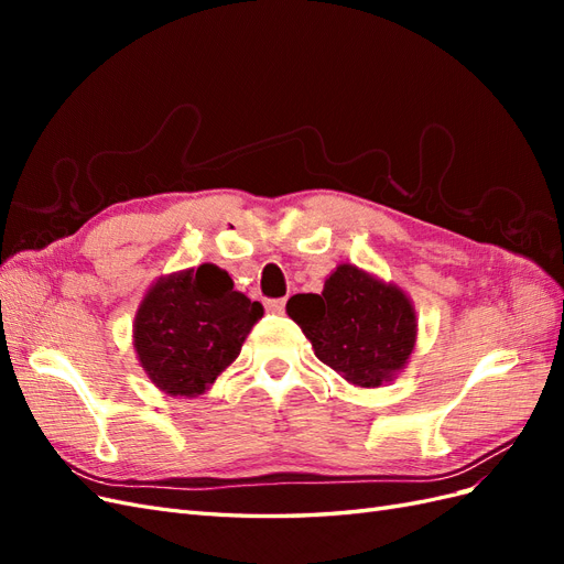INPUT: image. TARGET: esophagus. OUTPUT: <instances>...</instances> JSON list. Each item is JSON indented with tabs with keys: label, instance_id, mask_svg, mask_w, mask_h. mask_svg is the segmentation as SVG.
<instances>
[{
	"label": "esophagus",
	"instance_id": "obj_1",
	"mask_svg": "<svg viewBox=\"0 0 564 564\" xmlns=\"http://www.w3.org/2000/svg\"><path fill=\"white\" fill-rule=\"evenodd\" d=\"M284 305H286L284 299H272V301L265 303V308H268L270 313H284Z\"/></svg>",
	"mask_w": 564,
	"mask_h": 564
}]
</instances>
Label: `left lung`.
I'll list each match as a JSON object with an SVG mask.
<instances>
[{
  "instance_id": "8db88e82",
  "label": "left lung",
  "mask_w": 564,
  "mask_h": 564,
  "mask_svg": "<svg viewBox=\"0 0 564 564\" xmlns=\"http://www.w3.org/2000/svg\"><path fill=\"white\" fill-rule=\"evenodd\" d=\"M286 313L324 365L360 388H379L416 346V313L400 286L357 265H338L322 294H296Z\"/></svg>"
}]
</instances>
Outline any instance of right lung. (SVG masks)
Wrapping results in <instances>:
<instances>
[{
	"instance_id": "right-lung-1",
	"label": "right lung",
	"mask_w": 564,
	"mask_h": 564,
	"mask_svg": "<svg viewBox=\"0 0 564 564\" xmlns=\"http://www.w3.org/2000/svg\"><path fill=\"white\" fill-rule=\"evenodd\" d=\"M214 263L172 272L148 289L133 319V348L169 395H202L240 355L263 305L235 292Z\"/></svg>"
}]
</instances>
